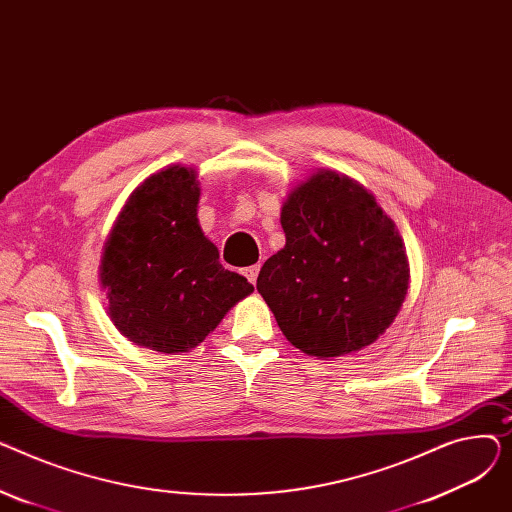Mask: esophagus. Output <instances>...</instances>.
Instances as JSON below:
<instances>
[{"instance_id": "34e87169", "label": "esophagus", "mask_w": 512, "mask_h": 512, "mask_svg": "<svg viewBox=\"0 0 512 512\" xmlns=\"http://www.w3.org/2000/svg\"><path fill=\"white\" fill-rule=\"evenodd\" d=\"M259 270H261V265H251V267H247V270H245V276H247V280H249L251 284H255V282H257Z\"/></svg>"}]
</instances>
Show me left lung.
Segmentation results:
<instances>
[{
	"mask_svg": "<svg viewBox=\"0 0 512 512\" xmlns=\"http://www.w3.org/2000/svg\"><path fill=\"white\" fill-rule=\"evenodd\" d=\"M286 245L267 259L257 290L292 346L317 359L378 340L405 303V242L363 184L319 168L288 193Z\"/></svg>",
	"mask_w": 512,
	"mask_h": 512,
	"instance_id": "obj_1",
	"label": "left lung"
}]
</instances>
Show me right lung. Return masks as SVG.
Returning <instances> with one entry per match:
<instances>
[{
  "mask_svg": "<svg viewBox=\"0 0 512 512\" xmlns=\"http://www.w3.org/2000/svg\"><path fill=\"white\" fill-rule=\"evenodd\" d=\"M197 170L168 166L145 178L107 234L99 282L122 336L157 353H188L255 290L228 272L197 218Z\"/></svg>",
  "mask_w": 512,
  "mask_h": 512,
  "instance_id": "1",
  "label": "right lung"
}]
</instances>
